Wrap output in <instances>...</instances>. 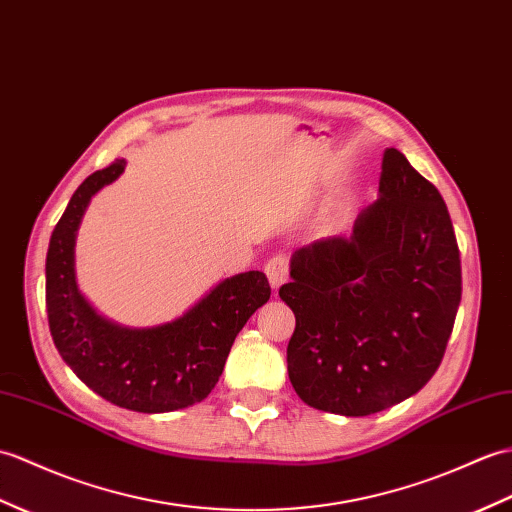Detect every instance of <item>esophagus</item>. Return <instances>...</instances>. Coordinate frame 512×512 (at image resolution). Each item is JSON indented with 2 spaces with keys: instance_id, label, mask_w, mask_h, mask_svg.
Here are the masks:
<instances>
[{
  "instance_id": "34e87169",
  "label": "esophagus",
  "mask_w": 512,
  "mask_h": 512,
  "mask_svg": "<svg viewBox=\"0 0 512 512\" xmlns=\"http://www.w3.org/2000/svg\"><path fill=\"white\" fill-rule=\"evenodd\" d=\"M264 270H266L272 290H277L279 285L288 281V259H285L283 255H275L272 259H268V264H266Z\"/></svg>"
}]
</instances>
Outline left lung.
I'll return each mask as SVG.
<instances>
[{"label": "left lung", "instance_id": "1", "mask_svg": "<svg viewBox=\"0 0 512 512\" xmlns=\"http://www.w3.org/2000/svg\"><path fill=\"white\" fill-rule=\"evenodd\" d=\"M281 301L296 318L290 382L307 406L342 417L382 412L430 382L462 294L460 253L438 189L397 148L349 237L290 259Z\"/></svg>", "mask_w": 512, "mask_h": 512}]
</instances>
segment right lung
I'll list each match as a JSON object with an SVG mask.
<instances>
[{
	"label": "right lung",
	"instance_id": "obj_1",
	"mask_svg": "<svg viewBox=\"0 0 512 512\" xmlns=\"http://www.w3.org/2000/svg\"><path fill=\"white\" fill-rule=\"evenodd\" d=\"M124 168L115 159L85 178L58 220L45 261L47 320L65 364L102 399L146 414L183 410L218 384L235 336L268 303L270 285L264 272H240L152 327L120 325L95 310L76 279V235L91 198Z\"/></svg>",
	"mask_w": 512,
	"mask_h": 512
}]
</instances>
